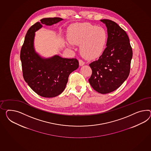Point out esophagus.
Instances as JSON below:
<instances>
[{
	"instance_id": "1",
	"label": "esophagus",
	"mask_w": 151,
	"mask_h": 151,
	"mask_svg": "<svg viewBox=\"0 0 151 151\" xmlns=\"http://www.w3.org/2000/svg\"><path fill=\"white\" fill-rule=\"evenodd\" d=\"M79 65L80 66H83L85 64V62H84L83 60H81V59L79 60Z\"/></svg>"
}]
</instances>
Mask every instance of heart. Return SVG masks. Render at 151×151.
I'll return each instance as SVG.
<instances>
[{
	"mask_svg": "<svg viewBox=\"0 0 151 151\" xmlns=\"http://www.w3.org/2000/svg\"><path fill=\"white\" fill-rule=\"evenodd\" d=\"M68 38L72 44L81 45L80 51L84 58L94 59L104 51L107 35L102 27L85 23L70 27Z\"/></svg>",
	"mask_w": 151,
	"mask_h": 151,
	"instance_id": "obj_1",
	"label": "heart"
}]
</instances>
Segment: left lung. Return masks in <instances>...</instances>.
I'll use <instances>...</instances> for the list:
<instances>
[{
	"label": "left lung",
	"mask_w": 151,
	"mask_h": 151,
	"mask_svg": "<svg viewBox=\"0 0 151 151\" xmlns=\"http://www.w3.org/2000/svg\"><path fill=\"white\" fill-rule=\"evenodd\" d=\"M101 21L107 28V47L97 60L89 64L92 74L89 81L95 90L105 94L116 90L128 78L132 50L124 29L111 20Z\"/></svg>",
	"instance_id": "8db88e82"
}]
</instances>
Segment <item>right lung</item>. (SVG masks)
Here are the masks:
<instances>
[{
  "label": "right lung",
  "instance_id": "add662e5",
  "mask_svg": "<svg viewBox=\"0 0 151 151\" xmlns=\"http://www.w3.org/2000/svg\"><path fill=\"white\" fill-rule=\"evenodd\" d=\"M62 20L60 17L44 18L32 25L27 31L20 52L23 77L35 93L44 97L57 96L66 88L68 77L79 67L76 58H63L55 55L42 58L35 52V32L42 24L51 26Z\"/></svg>",
  "mask_w": 151,
  "mask_h": 151
}]
</instances>
